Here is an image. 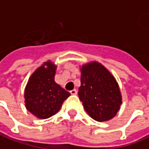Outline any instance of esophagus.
Listing matches in <instances>:
<instances>
[{"label": "esophagus", "mask_w": 149, "mask_h": 149, "mask_svg": "<svg viewBox=\"0 0 149 149\" xmlns=\"http://www.w3.org/2000/svg\"><path fill=\"white\" fill-rule=\"evenodd\" d=\"M70 93H71L72 95H76L77 93V89H72V90L70 91Z\"/></svg>", "instance_id": "34e87169"}]
</instances>
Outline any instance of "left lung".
Here are the masks:
<instances>
[{
	"mask_svg": "<svg viewBox=\"0 0 149 149\" xmlns=\"http://www.w3.org/2000/svg\"><path fill=\"white\" fill-rule=\"evenodd\" d=\"M81 71L78 95L85 111L96 121L111 119L122 104L121 93L115 78L97 62L83 65Z\"/></svg>",
	"mask_w": 149,
	"mask_h": 149,
	"instance_id": "obj_1",
	"label": "left lung"
}]
</instances>
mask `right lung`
<instances>
[{"mask_svg":"<svg viewBox=\"0 0 149 149\" xmlns=\"http://www.w3.org/2000/svg\"><path fill=\"white\" fill-rule=\"evenodd\" d=\"M47 66V68L45 67ZM56 66L47 61L31 75L24 97L28 111L38 118L56 114L70 93L55 82Z\"/></svg>","mask_w":149,"mask_h":149,"instance_id":"1","label":"right lung"}]
</instances>
